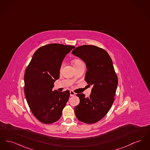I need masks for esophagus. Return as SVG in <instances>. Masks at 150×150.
I'll list each match as a JSON object with an SVG mask.
<instances>
[{"label":"esophagus","mask_w":150,"mask_h":150,"mask_svg":"<svg viewBox=\"0 0 150 150\" xmlns=\"http://www.w3.org/2000/svg\"><path fill=\"white\" fill-rule=\"evenodd\" d=\"M70 94L71 96H75L76 93H75L73 91H70Z\"/></svg>","instance_id":"obj_1"}]
</instances>
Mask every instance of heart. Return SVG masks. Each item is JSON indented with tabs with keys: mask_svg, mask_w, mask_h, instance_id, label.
<instances>
[{
	"mask_svg": "<svg viewBox=\"0 0 150 150\" xmlns=\"http://www.w3.org/2000/svg\"><path fill=\"white\" fill-rule=\"evenodd\" d=\"M81 62H82L81 61H80V60H75V61H74V62H73V64H74V66H75V65H76V64H78L79 63H81Z\"/></svg>",
	"mask_w": 150,
	"mask_h": 150,
	"instance_id": "obj_1",
	"label": "heart"
}]
</instances>
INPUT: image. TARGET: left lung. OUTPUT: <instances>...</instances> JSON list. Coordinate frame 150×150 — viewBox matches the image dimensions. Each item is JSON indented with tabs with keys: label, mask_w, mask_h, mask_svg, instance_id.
<instances>
[{
	"label": "left lung",
	"mask_w": 150,
	"mask_h": 150,
	"mask_svg": "<svg viewBox=\"0 0 150 150\" xmlns=\"http://www.w3.org/2000/svg\"><path fill=\"white\" fill-rule=\"evenodd\" d=\"M72 53L86 63L87 71L84 79L89 86H92L89 97L76 95L80 103L75 113L81 122L96 123L107 114L115 101L118 78L112 59L104 49L91 45L77 47Z\"/></svg>",
	"instance_id": "8db88e82"
}]
</instances>
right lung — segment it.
<instances>
[{
  "instance_id": "right-lung-1",
  "label": "right lung",
  "mask_w": 150,
  "mask_h": 150,
  "mask_svg": "<svg viewBox=\"0 0 150 150\" xmlns=\"http://www.w3.org/2000/svg\"><path fill=\"white\" fill-rule=\"evenodd\" d=\"M75 47L49 44L38 49L25 71L24 93L28 104L41 122L51 124L61 117L70 97V91H53L54 83L66 55Z\"/></svg>"
}]
</instances>
